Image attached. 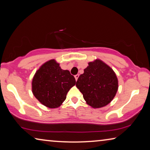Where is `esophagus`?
<instances>
[{
  "mask_svg": "<svg viewBox=\"0 0 150 150\" xmlns=\"http://www.w3.org/2000/svg\"><path fill=\"white\" fill-rule=\"evenodd\" d=\"M79 75H78V74L75 75V80H76V81H77L78 78H79Z\"/></svg>",
  "mask_w": 150,
  "mask_h": 150,
  "instance_id": "esophagus-1",
  "label": "esophagus"
}]
</instances>
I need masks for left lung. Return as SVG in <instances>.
I'll use <instances>...</instances> for the list:
<instances>
[{"label": "left lung", "instance_id": "8db88e82", "mask_svg": "<svg viewBox=\"0 0 150 150\" xmlns=\"http://www.w3.org/2000/svg\"><path fill=\"white\" fill-rule=\"evenodd\" d=\"M118 86L115 73L99 59L88 63L76 83L84 99L93 108H101L110 103L116 95Z\"/></svg>", "mask_w": 150, "mask_h": 150}]
</instances>
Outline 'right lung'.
Masks as SVG:
<instances>
[{
  "label": "right lung",
  "mask_w": 150,
  "mask_h": 150,
  "mask_svg": "<svg viewBox=\"0 0 150 150\" xmlns=\"http://www.w3.org/2000/svg\"><path fill=\"white\" fill-rule=\"evenodd\" d=\"M75 79L68 70H63L54 59L45 63L35 73L32 80V92L43 105L57 108L66 99Z\"/></svg>",
  "instance_id": "add662e5"
}]
</instances>
